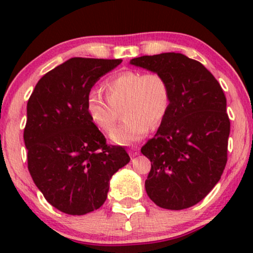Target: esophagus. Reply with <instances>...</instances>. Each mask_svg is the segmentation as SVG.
I'll use <instances>...</instances> for the list:
<instances>
[{"label": "esophagus", "mask_w": 253, "mask_h": 253, "mask_svg": "<svg viewBox=\"0 0 253 253\" xmlns=\"http://www.w3.org/2000/svg\"><path fill=\"white\" fill-rule=\"evenodd\" d=\"M139 153V147L138 146H132V149H129V155L130 157H134Z\"/></svg>", "instance_id": "34e87169"}]
</instances>
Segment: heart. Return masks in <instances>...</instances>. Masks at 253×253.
Wrapping results in <instances>:
<instances>
[{"label":"heart","instance_id":"b5f03b06","mask_svg":"<svg viewBox=\"0 0 253 253\" xmlns=\"http://www.w3.org/2000/svg\"><path fill=\"white\" fill-rule=\"evenodd\" d=\"M104 91L107 98L98 92H90L86 112L98 129L108 133L117 125L124 108L123 124L110 134L118 144L141 139L151 125L156 127L162 124L170 109V85L159 72L120 71L106 81Z\"/></svg>","mask_w":253,"mask_h":253}]
</instances>
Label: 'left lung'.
<instances>
[{"instance_id":"8db88e82","label":"left lung","mask_w":253,"mask_h":253,"mask_svg":"<svg viewBox=\"0 0 253 253\" xmlns=\"http://www.w3.org/2000/svg\"><path fill=\"white\" fill-rule=\"evenodd\" d=\"M130 64L163 75L171 90L167 117L141 147L151 162L145 189L159 207L189 208L215 187L227 163L231 123L223 90L201 63L182 53L138 57Z\"/></svg>"}]
</instances>
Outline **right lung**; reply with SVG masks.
I'll return each instance as SVG.
<instances>
[{
  "mask_svg": "<svg viewBox=\"0 0 253 253\" xmlns=\"http://www.w3.org/2000/svg\"><path fill=\"white\" fill-rule=\"evenodd\" d=\"M121 59L71 58L40 78L27 102L24 140L32 179L50 205L70 215L98 210L109 179L129 162L90 121L92 85Z\"/></svg>",
  "mask_w": 253,
  "mask_h": 253,
  "instance_id": "add662e5",
  "label": "right lung"
}]
</instances>
